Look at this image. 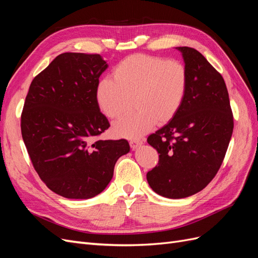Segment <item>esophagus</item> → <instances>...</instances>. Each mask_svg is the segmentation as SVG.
<instances>
[{"label":"esophagus","mask_w":258,"mask_h":258,"mask_svg":"<svg viewBox=\"0 0 258 258\" xmlns=\"http://www.w3.org/2000/svg\"><path fill=\"white\" fill-rule=\"evenodd\" d=\"M143 144V141L142 140H131L130 141V146L132 150H137V148Z\"/></svg>","instance_id":"esophagus-1"}]
</instances>
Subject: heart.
Wrapping results in <instances>:
<instances>
[{"instance_id": "b5f03b06", "label": "heart", "mask_w": 258, "mask_h": 258, "mask_svg": "<svg viewBox=\"0 0 258 258\" xmlns=\"http://www.w3.org/2000/svg\"><path fill=\"white\" fill-rule=\"evenodd\" d=\"M188 88V73L176 60L148 54H132L113 70V80L104 77L96 87V101L107 118L126 113L135 99L136 114L113 124L116 137L136 139L156 123H167L182 107Z\"/></svg>"}]
</instances>
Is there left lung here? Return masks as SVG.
Masks as SVG:
<instances>
[{
  "label": "left lung",
  "mask_w": 258,
  "mask_h": 258,
  "mask_svg": "<svg viewBox=\"0 0 258 258\" xmlns=\"http://www.w3.org/2000/svg\"><path fill=\"white\" fill-rule=\"evenodd\" d=\"M188 73L182 107L166 126L147 138L159 154L148 171L151 188L162 197L181 199L212 181L224 160L233 130L227 87L222 75L190 47H175Z\"/></svg>",
  "instance_id": "left-lung-1"
}]
</instances>
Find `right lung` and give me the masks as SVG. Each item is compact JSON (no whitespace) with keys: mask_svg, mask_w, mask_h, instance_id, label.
I'll list each match as a JSON object with an SVG mask.
<instances>
[{"mask_svg":"<svg viewBox=\"0 0 258 258\" xmlns=\"http://www.w3.org/2000/svg\"><path fill=\"white\" fill-rule=\"evenodd\" d=\"M108 64L100 54L64 52L30 85L21 134L33 167L50 190L69 199L102 192L127 140H92L110 127L96 101L99 77Z\"/></svg>","mask_w":258,"mask_h":258,"instance_id":"add662e5","label":"right lung"}]
</instances>
